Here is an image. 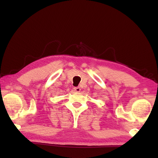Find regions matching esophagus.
Segmentation results:
<instances>
[{"mask_svg":"<svg viewBox=\"0 0 158 158\" xmlns=\"http://www.w3.org/2000/svg\"><path fill=\"white\" fill-rule=\"evenodd\" d=\"M74 92H80V88L75 87V88H74Z\"/></svg>","mask_w":158,"mask_h":158,"instance_id":"obj_1","label":"esophagus"}]
</instances>
